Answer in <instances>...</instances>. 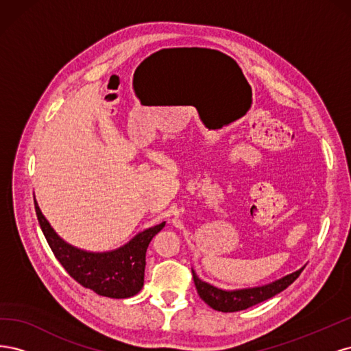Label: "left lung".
I'll list each match as a JSON object with an SVG mask.
<instances>
[{"mask_svg": "<svg viewBox=\"0 0 351 351\" xmlns=\"http://www.w3.org/2000/svg\"><path fill=\"white\" fill-rule=\"evenodd\" d=\"M303 269L304 267L269 284L249 287V289H239V290L218 289V287L212 285L206 281H202L197 277L195 269H192V274H193V281L200 299L204 300L208 306H210L212 309H215L218 312H239L258 304L261 302L268 300L271 297L284 291L287 287L299 278V275L302 274Z\"/></svg>", "mask_w": 351, "mask_h": 351, "instance_id": "1", "label": "left lung"}]
</instances>
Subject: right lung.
<instances>
[{
    "label": "right lung",
    "mask_w": 351,
    "mask_h": 351,
    "mask_svg": "<svg viewBox=\"0 0 351 351\" xmlns=\"http://www.w3.org/2000/svg\"><path fill=\"white\" fill-rule=\"evenodd\" d=\"M35 210L52 253L70 277L80 285L111 299H127L142 290L147 246L155 234L164 228L165 222L137 232L130 241L119 249L88 252L62 240L40 212L36 200Z\"/></svg>",
    "instance_id": "add662e5"
}]
</instances>
